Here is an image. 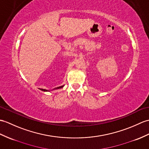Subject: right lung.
<instances>
[{"instance_id":"add662e5","label":"right lung","mask_w":149,"mask_h":149,"mask_svg":"<svg viewBox=\"0 0 149 149\" xmlns=\"http://www.w3.org/2000/svg\"><path fill=\"white\" fill-rule=\"evenodd\" d=\"M64 86H60V87H58V88H54V89H59V88H63ZM41 91H48V90H46V89H40Z\"/></svg>"}]
</instances>
